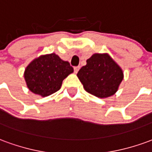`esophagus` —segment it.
Wrapping results in <instances>:
<instances>
[{
    "label": "esophagus",
    "mask_w": 152,
    "mask_h": 152,
    "mask_svg": "<svg viewBox=\"0 0 152 152\" xmlns=\"http://www.w3.org/2000/svg\"><path fill=\"white\" fill-rule=\"evenodd\" d=\"M79 69H80V66H74V72H75V73L78 72Z\"/></svg>",
    "instance_id": "obj_1"
}]
</instances>
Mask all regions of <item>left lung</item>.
<instances>
[{
    "instance_id": "1",
    "label": "left lung",
    "mask_w": 152,
    "mask_h": 152,
    "mask_svg": "<svg viewBox=\"0 0 152 152\" xmlns=\"http://www.w3.org/2000/svg\"><path fill=\"white\" fill-rule=\"evenodd\" d=\"M77 73L84 89L98 98H107L117 91L123 71L107 53H94Z\"/></svg>"
}]
</instances>
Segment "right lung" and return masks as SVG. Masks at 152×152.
<instances>
[{
	"label": "right lung",
	"mask_w": 152,
	"mask_h": 152,
	"mask_svg": "<svg viewBox=\"0 0 152 152\" xmlns=\"http://www.w3.org/2000/svg\"><path fill=\"white\" fill-rule=\"evenodd\" d=\"M72 72L70 63L53 53L41 55L29 63L24 78L31 92L46 97L59 90L63 80Z\"/></svg>",
	"instance_id": "1"
}]
</instances>
